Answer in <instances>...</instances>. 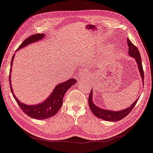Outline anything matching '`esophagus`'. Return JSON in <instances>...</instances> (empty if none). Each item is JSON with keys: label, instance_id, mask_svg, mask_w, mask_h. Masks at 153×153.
Masks as SVG:
<instances>
[{"label": "esophagus", "instance_id": "1", "mask_svg": "<svg viewBox=\"0 0 153 153\" xmlns=\"http://www.w3.org/2000/svg\"><path fill=\"white\" fill-rule=\"evenodd\" d=\"M81 78H82V77H81Z\"/></svg>", "mask_w": 153, "mask_h": 153}]
</instances>
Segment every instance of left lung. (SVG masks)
Here are the masks:
<instances>
[{
    "label": "left lung",
    "mask_w": 153,
    "mask_h": 153,
    "mask_svg": "<svg viewBox=\"0 0 153 153\" xmlns=\"http://www.w3.org/2000/svg\"><path fill=\"white\" fill-rule=\"evenodd\" d=\"M127 45L128 46V53L131 57H132L134 59L138 65V69L140 72V77L142 78L143 81V87L144 82V71H143V65H142V60H141V56L140 55V53L139 52V50L137 49V48L134 46V45L129 40V39L127 38ZM93 89H91V91L90 92L89 96V106L90 108L92 113H94V115L97 117L98 118H100L103 120L109 121H120L121 119L125 118V117L127 116L129 113L132 111V109L134 108V107L136 105V103L138 101L139 98H137L136 101L130 105L127 108L121 111H111V110H107L100 108V107L97 106L96 105H95L94 101H93Z\"/></svg>",
    "instance_id": "1"
}]
</instances>
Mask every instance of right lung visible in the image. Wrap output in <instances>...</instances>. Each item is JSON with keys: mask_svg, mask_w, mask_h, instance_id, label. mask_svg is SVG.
I'll list each match as a JSON object with an SVG mask.
<instances>
[{"mask_svg": "<svg viewBox=\"0 0 153 153\" xmlns=\"http://www.w3.org/2000/svg\"><path fill=\"white\" fill-rule=\"evenodd\" d=\"M45 37L44 34H36L26 38V40L21 44L19 48L16 50H19L28 46L29 44L32 43L38 42L39 40H42ZM14 58V55H13L12 58L10 65L13 64V59ZM11 70L10 71V75H9V82H10V87L12 94L13 95L14 100L16 101V102L19 105L20 109H22L24 113H25L28 116L36 119H46L48 118L52 117L53 115H55L58 112L59 109L63 104V98L64 95L69 89L71 86L74 85L76 83V79L74 78L69 79L67 81H65L64 82H62L57 85L54 89H53L52 92L49 95L46 100H45L43 102H41L38 104L36 105H26L24 103H22L19 100L16 95H14L13 88H12L11 79H10V73Z\"/></svg>", "mask_w": 153, "mask_h": 153, "instance_id": "1", "label": "right lung"}]
</instances>
